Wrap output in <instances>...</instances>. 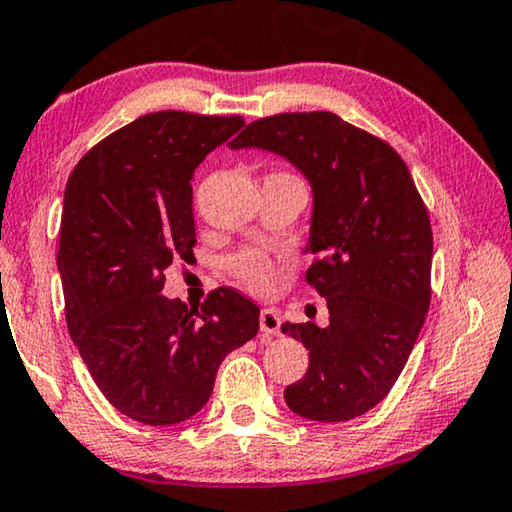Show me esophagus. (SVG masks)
Returning a JSON list of instances; mask_svg holds the SVG:
<instances>
[{
	"instance_id": "1",
	"label": "esophagus",
	"mask_w": 512,
	"mask_h": 512,
	"mask_svg": "<svg viewBox=\"0 0 512 512\" xmlns=\"http://www.w3.org/2000/svg\"><path fill=\"white\" fill-rule=\"evenodd\" d=\"M259 329L269 335H280V312L276 308H264L259 312Z\"/></svg>"
}]
</instances>
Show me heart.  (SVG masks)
Here are the masks:
<instances>
[{
  "label": "heart",
  "mask_w": 512,
  "mask_h": 512,
  "mask_svg": "<svg viewBox=\"0 0 512 512\" xmlns=\"http://www.w3.org/2000/svg\"><path fill=\"white\" fill-rule=\"evenodd\" d=\"M232 269L253 292H269L276 282V262L262 250H243L232 259Z\"/></svg>",
  "instance_id": "heart-1"
}]
</instances>
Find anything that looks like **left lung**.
I'll list each match as a JSON object with an SVG mask.
<instances>
[{
	"mask_svg": "<svg viewBox=\"0 0 512 512\" xmlns=\"http://www.w3.org/2000/svg\"><path fill=\"white\" fill-rule=\"evenodd\" d=\"M230 147L285 156L315 195L305 280L326 299L329 326L282 324L310 349L287 407L322 423L361 416L398 381L430 308L432 227L409 167L333 112L257 119Z\"/></svg>",
	"mask_w": 512,
	"mask_h": 512,
	"instance_id": "obj_1",
	"label": "left lung"
}]
</instances>
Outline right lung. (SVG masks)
<instances>
[{
    "instance_id": "obj_1",
    "label": "right lung",
    "mask_w": 512,
    "mask_h": 512,
    "mask_svg": "<svg viewBox=\"0 0 512 512\" xmlns=\"http://www.w3.org/2000/svg\"><path fill=\"white\" fill-rule=\"evenodd\" d=\"M239 114L160 110L89 149L66 183L57 266L68 333L121 414L174 425L211 398L223 358L255 338L259 308L232 287L202 308L165 299V269L195 248V167Z\"/></svg>"
}]
</instances>
